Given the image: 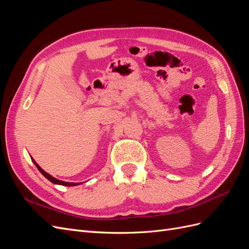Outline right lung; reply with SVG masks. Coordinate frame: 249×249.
Instances as JSON below:
<instances>
[{"label":"right lung","mask_w":249,"mask_h":249,"mask_svg":"<svg viewBox=\"0 0 249 249\" xmlns=\"http://www.w3.org/2000/svg\"><path fill=\"white\" fill-rule=\"evenodd\" d=\"M33 160V159H32ZM33 162H34V164H35V166L37 167V168H38V170L42 173V175L44 176V177H46L49 180H50V182H52V183H54V184H57V185H62V186H77V185H79V184H81V183H67V182H63V180H60V179H57V178H55L54 177H52L51 175H49V173L48 172H46V171H44L40 166H39V165L38 164H37L34 160H33Z\"/></svg>","instance_id":"add662e5"}]
</instances>
